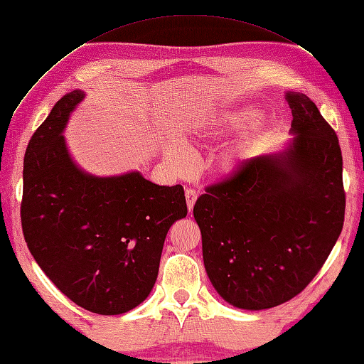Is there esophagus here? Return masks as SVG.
I'll use <instances>...</instances> for the list:
<instances>
[{
  "mask_svg": "<svg viewBox=\"0 0 364 364\" xmlns=\"http://www.w3.org/2000/svg\"><path fill=\"white\" fill-rule=\"evenodd\" d=\"M196 200H197V192L194 189H186V202H188L189 211H192V208H194Z\"/></svg>",
  "mask_w": 364,
  "mask_h": 364,
  "instance_id": "34e87169",
  "label": "esophagus"
}]
</instances>
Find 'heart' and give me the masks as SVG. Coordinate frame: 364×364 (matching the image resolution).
Wrapping results in <instances>:
<instances>
[{"mask_svg":"<svg viewBox=\"0 0 364 364\" xmlns=\"http://www.w3.org/2000/svg\"><path fill=\"white\" fill-rule=\"evenodd\" d=\"M252 119V112H245L242 115H237V117H230V119H223L218 123V127L214 128L213 131V136H219L222 134L223 131L227 129H237L241 128L245 122H249ZM255 137H257V134H249L247 137H244L241 142H239L237 145H235L233 149H231L227 154L225 158H223V162H222V167L225 170H231L235 166H237L239 162H241L244 159V154L247 151V149L255 142ZM176 161L180 162V166H184L188 164L189 161V156L186 151H181L180 154L176 156Z\"/></svg>","mask_w":364,"mask_h":364,"instance_id":"b5f03b06","label":"heart"}]
</instances>
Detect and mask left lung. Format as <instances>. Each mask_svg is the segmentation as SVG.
<instances>
[{
  "label": "left lung",
  "instance_id": "8db88e82",
  "mask_svg": "<svg viewBox=\"0 0 364 364\" xmlns=\"http://www.w3.org/2000/svg\"><path fill=\"white\" fill-rule=\"evenodd\" d=\"M294 139L282 153L244 161L194 206L208 277L228 304L266 310L318 275L344 225L338 136L318 106L286 94Z\"/></svg>",
  "mask_w": 364,
  "mask_h": 364
}]
</instances>
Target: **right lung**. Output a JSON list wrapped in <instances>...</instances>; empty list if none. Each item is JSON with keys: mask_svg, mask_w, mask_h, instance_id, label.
<instances>
[{"mask_svg": "<svg viewBox=\"0 0 364 364\" xmlns=\"http://www.w3.org/2000/svg\"><path fill=\"white\" fill-rule=\"evenodd\" d=\"M84 92H68L31 137L23 166V236L45 275L76 305L122 314L156 282L168 228L186 218L181 184L158 186L139 173L81 172L63 131Z\"/></svg>", "mask_w": 364, "mask_h": 364, "instance_id": "add662e5", "label": "right lung"}]
</instances>
